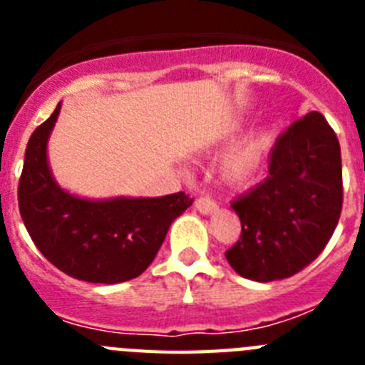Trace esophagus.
Segmentation results:
<instances>
[{"label": "esophagus", "instance_id": "34e87169", "mask_svg": "<svg viewBox=\"0 0 365 365\" xmlns=\"http://www.w3.org/2000/svg\"><path fill=\"white\" fill-rule=\"evenodd\" d=\"M195 208H197L201 214H214L219 206H217V202L214 201V199L201 197V199H197V201H195Z\"/></svg>", "mask_w": 365, "mask_h": 365}]
</instances>
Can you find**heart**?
Segmentation results:
<instances>
[{
	"instance_id": "heart-1",
	"label": "heart",
	"mask_w": 365,
	"mask_h": 365,
	"mask_svg": "<svg viewBox=\"0 0 365 365\" xmlns=\"http://www.w3.org/2000/svg\"><path fill=\"white\" fill-rule=\"evenodd\" d=\"M269 138L267 135H257V137L248 138L243 144L230 151L222 159L221 173L222 179L230 185H245L252 179L263 163Z\"/></svg>"
}]
</instances>
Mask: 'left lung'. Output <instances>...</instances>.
<instances>
[{"label":"left lung","instance_id":"left-lung-1","mask_svg":"<svg viewBox=\"0 0 365 365\" xmlns=\"http://www.w3.org/2000/svg\"><path fill=\"white\" fill-rule=\"evenodd\" d=\"M341 201L340 143L311 111L276 138L267 179L232 201L241 235L225 252L228 263L254 282L291 278L329 243Z\"/></svg>","mask_w":365,"mask_h":365}]
</instances>
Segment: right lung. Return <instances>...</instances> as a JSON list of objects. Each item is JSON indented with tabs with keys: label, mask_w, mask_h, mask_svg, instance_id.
I'll list each match as a JSON object with an SVG mask.
<instances>
[{
	"label": "right lung",
	"mask_w": 365,
	"mask_h": 365,
	"mask_svg": "<svg viewBox=\"0 0 365 365\" xmlns=\"http://www.w3.org/2000/svg\"><path fill=\"white\" fill-rule=\"evenodd\" d=\"M60 113L31 135L18 205L31 240L56 269L89 283H122L151 265L173 219L193 202L185 192L164 197L89 201L62 190L47 164V140Z\"/></svg>",
	"instance_id": "1"
}]
</instances>
